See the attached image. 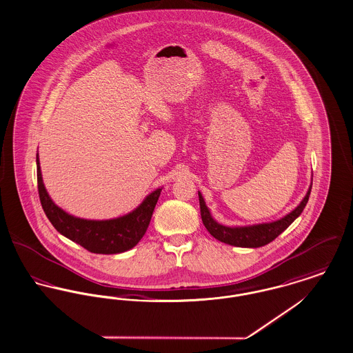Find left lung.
<instances>
[{
  "label": "left lung",
  "mask_w": 353,
  "mask_h": 353,
  "mask_svg": "<svg viewBox=\"0 0 353 353\" xmlns=\"http://www.w3.org/2000/svg\"><path fill=\"white\" fill-rule=\"evenodd\" d=\"M312 185L306 192L305 198L301 201V203L293 210L285 215L281 219L270 223H261V225H253V226H243V228H228L223 225H219L212 219L210 212L201 195H199V206H201V216L205 228L208 232L218 241L225 242L228 245H233L238 248H259L265 246L273 239H276L279 235L281 234L283 230H286L290 223L303 212L304 208L307 203L309 195H310Z\"/></svg>",
  "instance_id": "8db88e82"
}]
</instances>
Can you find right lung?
Listing matches in <instances>:
<instances>
[{
  "instance_id": "add662e5",
  "label": "right lung",
  "mask_w": 353,
  "mask_h": 353,
  "mask_svg": "<svg viewBox=\"0 0 353 353\" xmlns=\"http://www.w3.org/2000/svg\"><path fill=\"white\" fill-rule=\"evenodd\" d=\"M37 188L44 212L60 234L96 254H117L132 249L150 225L162 188L151 192L141 206L124 216L110 221H88L72 216L57 208L44 188L37 157Z\"/></svg>"
}]
</instances>
